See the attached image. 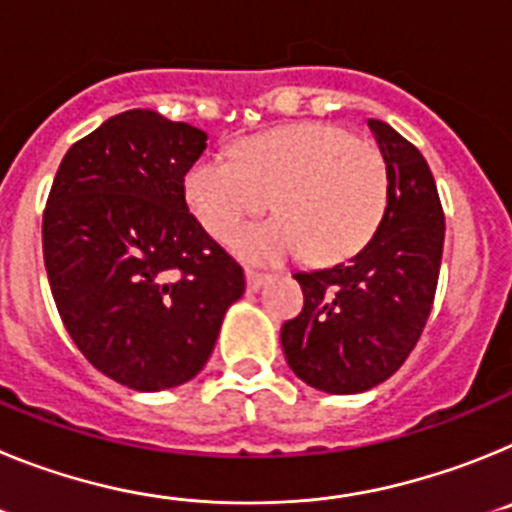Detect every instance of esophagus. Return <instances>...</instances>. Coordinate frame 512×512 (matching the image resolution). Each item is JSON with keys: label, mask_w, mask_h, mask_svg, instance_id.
I'll use <instances>...</instances> for the list:
<instances>
[{"label": "esophagus", "mask_w": 512, "mask_h": 512, "mask_svg": "<svg viewBox=\"0 0 512 512\" xmlns=\"http://www.w3.org/2000/svg\"><path fill=\"white\" fill-rule=\"evenodd\" d=\"M266 274H259V271H251V269H246V287H248V292H259L261 287H264L266 284Z\"/></svg>", "instance_id": "1"}]
</instances>
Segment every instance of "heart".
Returning a JSON list of instances; mask_svg holds the SVG:
<instances>
[{
    "label": "heart",
    "instance_id": "obj_1",
    "mask_svg": "<svg viewBox=\"0 0 512 512\" xmlns=\"http://www.w3.org/2000/svg\"><path fill=\"white\" fill-rule=\"evenodd\" d=\"M390 174L374 140L328 122H297L246 140L235 156H205L184 176L197 223L223 241L266 205L279 212L233 238L251 261L305 253L330 266L372 241L387 210Z\"/></svg>",
    "mask_w": 512,
    "mask_h": 512
}]
</instances>
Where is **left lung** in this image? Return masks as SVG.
Here are the masks:
<instances>
[{
    "label": "left lung",
    "mask_w": 512,
    "mask_h": 512,
    "mask_svg": "<svg viewBox=\"0 0 512 512\" xmlns=\"http://www.w3.org/2000/svg\"><path fill=\"white\" fill-rule=\"evenodd\" d=\"M390 189L377 233L354 259L300 271L305 307L282 325L289 369L328 395H356L405 364L431 315L443 253V207L423 153L369 120Z\"/></svg>",
    "instance_id": "left-lung-1"
}]
</instances>
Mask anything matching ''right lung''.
Instances as JSON below:
<instances>
[{"label": "right lung", "instance_id": "right-lung-1", "mask_svg": "<svg viewBox=\"0 0 512 512\" xmlns=\"http://www.w3.org/2000/svg\"><path fill=\"white\" fill-rule=\"evenodd\" d=\"M207 133L153 110L102 122L66 151L43 212V259L79 351L138 392L202 372L243 269L187 210Z\"/></svg>", "mask_w": 512, "mask_h": 512}]
</instances>
